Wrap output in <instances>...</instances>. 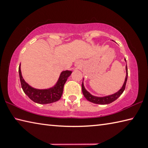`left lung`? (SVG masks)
<instances>
[{
  "mask_svg": "<svg viewBox=\"0 0 148 148\" xmlns=\"http://www.w3.org/2000/svg\"><path fill=\"white\" fill-rule=\"evenodd\" d=\"M125 60L126 63V58H125ZM126 74L125 79V82H124L123 85L122 86V88L118 91H117V92L109 95L103 96V97H97V96L91 95L89 91H87L86 89L85 88V87H84V82H82V93L84 94V96L86 97V99L87 100L95 104L107 105L114 101L116 100L119 97H120V96L122 95V93H123V91L125 90L126 81H127V78H128V69H127V66L126 65Z\"/></svg>",
  "mask_w": 148,
  "mask_h": 148,
  "instance_id": "obj_1",
  "label": "left lung"
}]
</instances>
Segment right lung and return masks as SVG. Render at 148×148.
Returning a JSON list of instances; mask_svg holds the SVG:
<instances>
[{
    "label": "right lung",
    "mask_w": 148,
    "mask_h": 148,
    "mask_svg": "<svg viewBox=\"0 0 148 148\" xmlns=\"http://www.w3.org/2000/svg\"><path fill=\"white\" fill-rule=\"evenodd\" d=\"M20 66L21 64L18 72L23 92L33 101L39 104L52 103L59 100L62 95L64 84L72 72L71 70H64L60 73L57 83L53 87L47 89H37L29 86L23 78Z\"/></svg>",
    "instance_id": "obj_1"
}]
</instances>
